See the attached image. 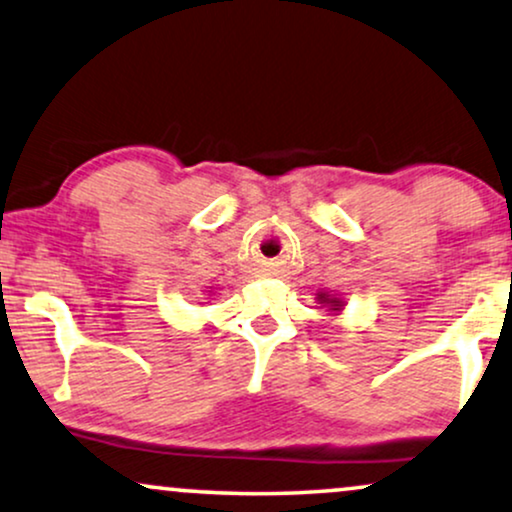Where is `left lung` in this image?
Instances as JSON below:
<instances>
[{
    "label": "left lung",
    "mask_w": 512,
    "mask_h": 512,
    "mask_svg": "<svg viewBox=\"0 0 512 512\" xmlns=\"http://www.w3.org/2000/svg\"><path fill=\"white\" fill-rule=\"evenodd\" d=\"M318 301L320 304H327L330 306V311H342V306H344V301L342 299H337V296H330V294H318Z\"/></svg>",
    "instance_id": "1"
}]
</instances>
